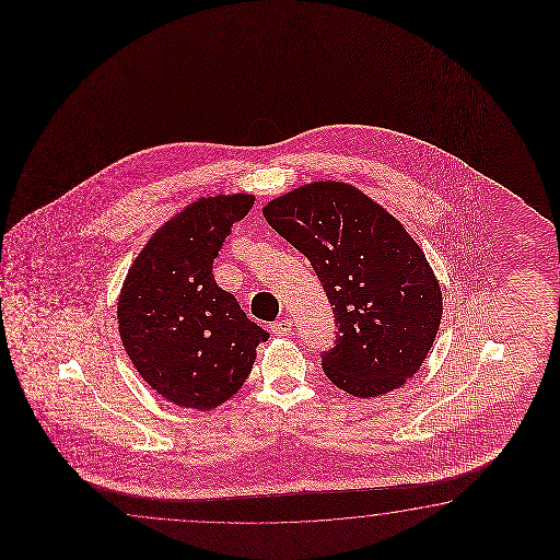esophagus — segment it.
Masks as SVG:
<instances>
[{
    "label": "esophagus",
    "mask_w": 560,
    "mask_h": 560,
    "mask_svg": "<svg viewBox=\"0 0 560 560\" xmlns=\"http://www.w3.org/2000/svg\"><path fill=\"white\" fill-rule=\"evenodd\" d=\"M270 328H272L275 336H285V334H290V330H292V320H288V318L276 320Z\"/></svg>",
    "instance_id": "34e87169"
}]
</instances>
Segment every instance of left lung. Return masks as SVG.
Instances as JSON below:
<instances>
[{
  "instance_id": "8db88e82",
  "label": "left lung",
  "mask_w": 560,
  "mask_h": 560,
  "mask_svg": "<svg viewBox=\"0 0 560 560\" xmlns=\"http://www.w3.org/2000/svg\"><path fill=\"white\" fill-rule=\"evenodd\" d=\"M308 258L332 304L336 346L322 354L340 390L374 398L417 374L441 328L442 290L406 228L346 182H312L262 208Z\"/></svg>"
}]
</instances>
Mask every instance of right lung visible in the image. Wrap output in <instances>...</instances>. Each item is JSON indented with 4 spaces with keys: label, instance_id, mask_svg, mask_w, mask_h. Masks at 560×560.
Masks as SVG:
<instances>
[{
    "label": "right lung",
    "instance_id": "right-lung-1",
    "mask_svg": "<svg viewBox=\"0 0 560 560\" xmlns=\"http://www.w3.org/2000/svg\"><path fill=\"white\" fill-rule=\"evenodd\" d=\"M252 194L198 198L145 242L118 298L121 345L155 393L194 410H212L248 378L256 346L270 334L215 284L212 264Z\"/></svg>",
    "mask_w": 560,
    "mask_h": 560
}]
</instances>
